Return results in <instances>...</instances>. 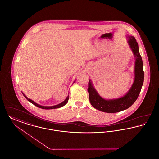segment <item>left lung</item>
<instances>
[{
    "label": "left lung",
    "instance_id": "8db88e82",
    "mask_svg": "<svg viewBox=\"0 0 159 159\" xmlns=\"http://www.w3.org/2000/svg\"><path fill=\"white\" fill-rule=\"evenodd\" d=\"M127 43L135 57L134 79L129 91L124 96L114 99H105L93 87L92 80H89L88 91L91 105L96 109L106 113L121 112L130 107L136 102L143 84L144 72L143 62L139 50L138 44L133 36H127Z\"/></svg>",
    "mask_w": 159,
    "mask_h": 159
}]
</instances>
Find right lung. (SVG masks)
Wrapping results in <instances>:
<instances>
[{
  "instance_id": "add662e5",
  "label": "right lung",
  "mask_w": 159,
  "mask_h": 159,
  "mask_svg": "<svg viewBox=\"0 0 159 159\" xmlns=\"http://www.w3.org/2000/svg\"><path fill=\"white\" fill-rule=\"evenodd\" d=\"M74 82L73 83H75V82ZM23 95H24V97L28 100L29 102H30V103H32V104H34L35 106H37L38 107H39V108H41V109H57V108H59V107H62V106H65L66 104L68 102V99H69V97H68V95L66 97V100L64 101V102H62V103H59V104H57V105H55V106H41V105H39V104H38L37 103H35V102H34L33 100H30V99H29L28 98L24 93H23Z\"/></svg>"
}]
</instances>
